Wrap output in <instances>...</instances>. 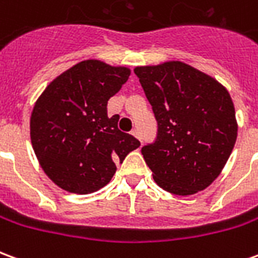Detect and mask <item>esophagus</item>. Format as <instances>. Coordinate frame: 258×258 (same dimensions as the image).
<instances>
[{"label":"esophagus","mask_w":258,"mask_h":258,"mask_svg":"<svg viewBox=\"0 0 258 258\" xmlns=\"http://www.w3.org/2000/svg\"><path fill=\"white\" fill-rule=\"evenodd\" d=\"M131 134L134 135L135 138H138L140 141H142L141 140V135H140V131H138V130H133V131H131Z\"/></svg>","instance_id":"1"}]
</instances>
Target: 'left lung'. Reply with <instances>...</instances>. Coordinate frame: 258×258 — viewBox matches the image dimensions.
I'll return each instance as SVG.
<instances>
[{
	"label": "left lung",
	"instance_id": "1",
	"mask_svg": "<svg viewBox=\"0 0 258 258\" xmlns=\"http://www.w3.org/2000/svg\"><path fill=\"white\" fill-rule=\"evenodd\" d=\"M157 121L142 155L156 184L194 195L220 175L238 135L235 107L217 80L182 62L135 68Z\"/></svg>",
	"mask_w": 258,
	"mask_h": 258
}]
</instances>
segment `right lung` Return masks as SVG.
Here are the masks:
<instances>
[{
  "instance_id": "1",
  "label": "right lung",
  "mask_w": 258,
  "mask_h": 258,
  "mask_svg": "<svg viewBox=\"0 0 258 258\" xmlns=\"http://www.w3.org/2000/svg\"><path fill=\"white\" fill-rule=\"evenodd\" d=\"M127 68L99 60L74 64L48 85L30 118L33 149L42 170L62 189L91 194L101 189L141 145L107 117V101L128 80Z\"/></svg>"
}]
</instances>
